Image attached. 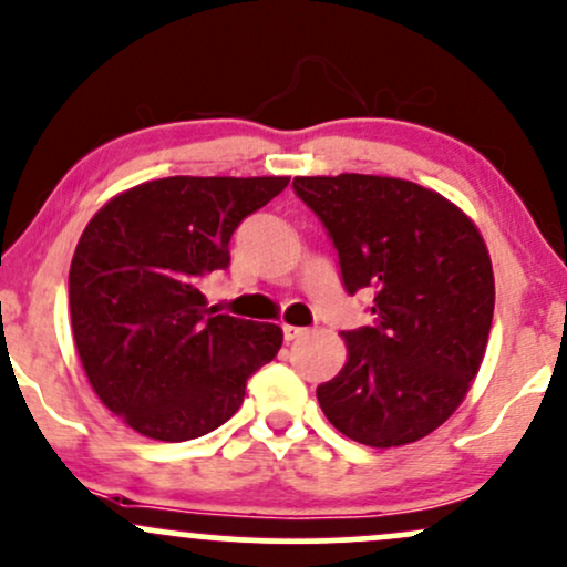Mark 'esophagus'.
I'll use <instances>...</instances> for the list:
<instances>
[{
    "label": "esophagus",
    "instance_id": "1",
    "mask_svg": "<svg viewBox=\"0 0 567 567\" xmlns=\"http://www.w3.org/2000/svg\"><path fill=\"white\" fill-rule=\"evenodd\" d=\"M282 333H285V341H298V338H303L309 330L296 328V324H282Z\"/></svg>",
    "mask_w": 567,
    "mask_h": 567
}]
</instances>
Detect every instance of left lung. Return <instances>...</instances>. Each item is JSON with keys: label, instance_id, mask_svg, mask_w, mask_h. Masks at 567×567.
Returning a JSON list of instances; mask_svg holds the SVG:
<instances>
[{"label": "left lung", "instance_id": "obj_1", "mask_svg": "<svg viewBox=\"0 0 567 567\" xmlns=\"http://www.w3.org/2000/svg\"><path fill=\"white\" fill-rule=\"evenodd\" d=\"M349 292L373 290V328L341 333L347 362L317 386L338 432L400 447L445 424L483 365L496 279L474 220L432 188L386 175H298Z\"/></svg>", "mask_w": 567, "mask_h": 567}]
</instances>
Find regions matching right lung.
Returning <instances> with one entry per match:
<instances>
[{"mask_svg":"<svg viewBox=\"0 0 567 567\" xmlns=\"http://www.w3.org/2000/svg\"><path fill=\"white\" fill-rule=\"evenodd\" d=\"M288 175H173L120 192L84 226L69 271L71 333L90 386L143 437L184 442L218 429L282 328L207 309L199 285L229 266L243 218Z\"/></svg>","mask_w":567,"mask_h":567,"instance_id":"1","label":"right lung"}]
</instances>
